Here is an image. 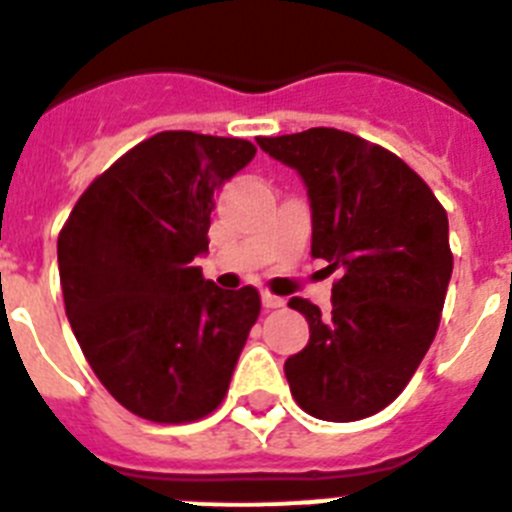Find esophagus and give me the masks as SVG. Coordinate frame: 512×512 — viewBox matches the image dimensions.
Instances as JSON below:
<instances>
[{"mask_svg": "<svg viewBox=\"0 0 512 512\" xmlns=\"http://www.w3.org/2000/svg\"><path fill=\"white\" fill-rule=\"evenodd\" d=\"M261 305L266 307V310H277V307H282L284 305V300L282 297H277V295H271V292H261Z\"/></svg>", "mask_w": 512, "mask_h": 512, "instance_id": "1", "label": "esophagus"}]
</instances>
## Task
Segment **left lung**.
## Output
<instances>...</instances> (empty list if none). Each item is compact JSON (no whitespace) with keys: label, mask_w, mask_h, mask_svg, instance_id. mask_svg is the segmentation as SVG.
Listing matches in <instances>:
<instances>
[{"label":"left lung","mask_w":512,"mask_h":512,"mask_svg":"<svg viewBox=\"0 0 512 512\" xmlns=\"http://www.w3.org/2000/svg\"><path fill=\"white\" fill-rule=\"evenodd\" d=\"M295 169L312 212V259L338 271L333 310L292 297L310 341L284 361L305 413L348 423L387 408L436 338L454 256L449 217L395 153L336 128L256 140Z\"/></svg>","instance_id":"obj_1"}]
</instances>
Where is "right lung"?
Masks as SVG:
<instances>
[{"label":"right lung","mask_w":512,"mask_h":512,"mask_svg":"<svg viewBox=\"0 0 512 512\" xmlns=\"http://www.w3.org/2000/svg\"><path fill=\"white\" fill-rule=\"evenodd\" d=\"M253 143L166 130L117 158L58 235L71 330L122 408L153 423L200 420L223 402L261 310L253 287L202 277L215 189Z\"/></svg>","instance_id":"add662e5"}]
</instances>
